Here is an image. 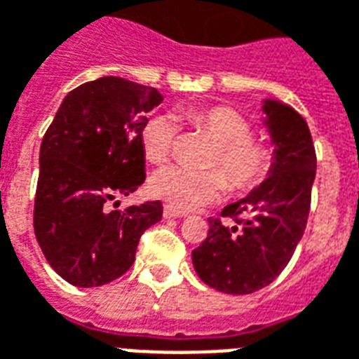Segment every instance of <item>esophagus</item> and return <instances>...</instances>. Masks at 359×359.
Instances as JSON below:
<instances>
[{"label":"esophagus","instance_id":"esophagus-1","mask_svg":"<svg viewBox=\"0 0 359 359\" xmlns=\"http://www.w3.org/2000/svg\"><path fill=\"white\" fill-rule=\"evenodd\" d=\"M163 217L165 219H182V217H187L184 211H179V209H175L171 205H165L163 207Z\"/></svg>","mask_w":359,"mask_h":359}]
</instances>
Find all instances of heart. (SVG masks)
Listing matches in <instances>:
<instances>
[{
    "instance_id": "b5f03b06",
    "label": "heart",
    "mask_w": 359,
    "mask_h": 359,
    "mask_svg": "<svg viewBox=\"0 0 359 359\" xmlns=\"http://www.w3.org/2000/svg\"><path fill=\"white\" fill-rule=\"evenodd\" d=\"M188 119L217 142L209 165L220 167L227 172L228 184L233 192L251 190L266 177L272 167V152L266 144L251 139V126L241 114L226 106H213L190 112ZM175 137L177 121L172 116L161 114L148 119L140 133L146 158L152 163L165 161ZM224 173L219 169L194 171L182 165H167L154 172L150 190L167 205L179 211H190L219 200L226 190Z\"/></svg>"
}]
</instances>
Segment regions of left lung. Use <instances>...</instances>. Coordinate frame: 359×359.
<instances>
[{
  "label": "left lung",
  "mask_w": 359,
  "mask_h": 359,
  "mask_svg": "<svg viewBox=\"0 0 359 359\" xmlns=\"http://www.w3.org/2000/svg\"><path fill=\"white\" fill-rule=\"evenodd\" d=\"M264 126L274 144L268 179L222 209L236 220L209 219V232L192 251L196 272L209 287L249 294L266 287L287 266L306 228L316 179V150L301 114L274 98L262 100Z\"/></svg>",
  "instance_id": "left-lung-1"
}]
</instances>
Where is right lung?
Instances as JSON below:
<instances>
[{"mask_svg":"<svg viewBox=\"0 0 359 359\" xmlns=\"http://www.w3.org/2000/svg\"><path fill=\"white\" fill-rule=\"evenodd\" d=\"M161 100L154 87L98 78L66 95L45 133L34 232L53 270L76 287L126 274L140 236L161 220V201L116 209L144 182L140 133Z\"/></svg>","mask_w":359,"mask_h":359,"instance_id":"obj_1","label":"right lung"}]
</instances>
